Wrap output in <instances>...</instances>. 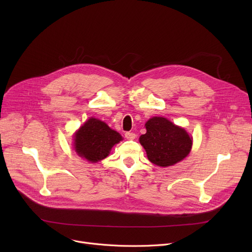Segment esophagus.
Wrapping results in <instances>:
<instances>
[{"label": "esophagus", "instance_id": "34e87169", "mask_svg": "<svg viewBox=\"0 0 252 252\" xmlns=\"http://www.w3.org/2000/svg\"><path fill=\"white\" fill-rule=\"evenodd\" d=\"M125 137L127 139V140H135L136 139V134L133 133V131H127V133H126Z\"/></svg>", "mask_w": 252, "mask_h": 252}]
</instances>
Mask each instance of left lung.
Instances as JSON below:
<instances>
[{
	"label": "left lung",
	"mask_w": 252,
	"mask_h": 252,
	"mask_svg": "<svg viewBox=\"0 0 252 252\" xmlns=\"http://www.w3.org/2000/svg\"><path fill=\"white\" fill-rule=\"evenodd\" d=\"M145 126L146 134L139 140L152 163L162 167L170 166L190 153L193 140L185 128L159 116L150 118Z\"/></svg>",
	"instance_id": "1"
}]
</instances>
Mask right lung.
<instances>
[{
    "instance_id": "1",
    "label": "right lung",
    "mask_w": 252,
    "mask_h": 252,
    "mask_svg": "<svg viewBox=\"0 0 252 252\" xmlns=\"http://www.w3.org/2000/svg\"><path fill=\"white\" fill-rule=\"evenodd\" d=\"M73 140L74 150L79 156L90 162H98L109 155L123 137L104 122L91 117L78 128Z\"/></svg>"
}]
</instances>
